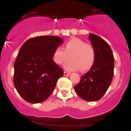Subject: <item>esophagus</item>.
Here are the masks:
<instances>
[{
  "instance_id": "obj_1",
  "label": "esophagus",
  "mask_w": 131,
  "mask_h": 131,
  "mask_svg": "<svg viewBox=\"0 0 131 131\" xmlns=\"http://www.w3.org/2000/svg\"><path fill=\"white\" fill-rule=\"evenodd\" d=\"M63 75H64V76H69V75H70V73H69L66 72V71H64V72H63Z\"/></svg>"
}]
</instances>
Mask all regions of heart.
<instances>
[{
    "label": "heart",
    "mask_w": 131,
    "mask_h": 131,
    "mask_svg": "<svg viewBox=\"0 0 131 131\" xmlns=\"http://www.w3.org/2000/svg\"><path fill=\"white\" fill-rule=\"evenodd\" d=\"M95 50L92 45L77 38H73L65 44L63 49L57 47L54 50L52 58L58 65H62L70 58L64 68L69 71L81 69L82 71H88L95 61Z\"/></svg>",
    "instance_id": "1"
}]
</instances>
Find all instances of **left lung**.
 <instances>
[{"label": "left lung", "instance_id": "left-lung-1", "mask_svg": "<svg viewBox=\"0 0 131 131\" xmlns=\"http://www.w3.org/2000/svg\"><path fill=\"white\" fill-rule=\"evenodd\" d=\"M89 39L95 50V61L90 71L82 76L74 89L82 99L94 102L100 100L110 86L114 57L110 45L99 36L90 33Z\"/></svg>", "mask_w": 131, "mask_h": 131}]
</instances>
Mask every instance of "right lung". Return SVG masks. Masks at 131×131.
<instances>
[{"label":"right lung","instance_id":"1","mask_svg":"<svg viewBox=\"0 0 131 131\" xmlns=\"http://www.w3.org/2000/svg\"><path fill=\"white\" fill-rule=\"evenodd\" d=\"M63 42L57 36H40L24 43L14 63V84L19 95L31 104L46 100L63 71L52 60L54 50Z\"/></svg>","mask_w":131,"mask_h":131}]
</instances>
